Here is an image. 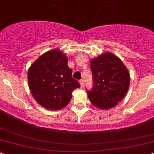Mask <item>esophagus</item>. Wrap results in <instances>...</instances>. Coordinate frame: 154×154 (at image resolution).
I'll list each match as a JSON object with an SVG mask.
<instances>
[{
  "label": "esophagus",
  "instance_id": "obj_1",
  "mask_svg": "<svg viewBox=\"0 0 154 154\" xmlns=\"http://www.w3.org/2000/svg\"><path fill=\"white\" fill-rule=\"evenodd\" d=\"M79 83H80V85H81V87H84V80L83 79H81L80 81H79Z\"/></svg>",
  "mask_w": 154,
  "mask_h": 154
}]
</instances>
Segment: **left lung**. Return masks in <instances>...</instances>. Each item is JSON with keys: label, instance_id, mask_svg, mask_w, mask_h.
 <instances>
[{"label": "left lung", "instance_id": "left-lung-1", "mask_svg": "<svg viewBox=\"0 0 154 154\" xmlns=\"http://www.w3.org/2000/svg\"><path fill=\"white\" fill-rule=\"evenodd\" d=\"M93 87L87 90L95 107L107 110L122 100L130 86V73L122 60L106 52L90 61Z\"/></svg>", "mask_w": 154, "mask_h": 154}]
</instances>
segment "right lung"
<instances>
[{
    "instance_id": "add662e5",
    "label": "right lung",
    "mask_w": 154,
    "mask_h": 154,
    "mask_svg": "<svg viewBox=\"0 0 154 154\" xmlns=\"http://www.w3.org/2000/svg\"><path fill=\"white\" fill-rule=\"evenodd\" d=\"M28 83L35 101L50 110L66 107L72 99V91L80 88L72 79L67 57L58 49L44 53L30 66Z\"/></svg>"
}]
</instances>
